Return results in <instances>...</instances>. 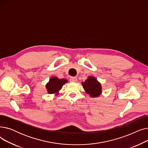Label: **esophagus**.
Masks as SVG:
<instances>
[{
    "label": "esophagus",
    "mask_w": 148,
    "mask_h": 148,
    "mask_svg": "<svg viewBox=\"0 0 148 148\" xmlns=\"http://www.w3.org/2000/svg\"><path fill=\"white\" fill-rule=\"evenodd\" d=\"M69 80L71 82H74L75 83V82H77V79L75 77H70V79H69Z\"/></svg>",
    "instance_id": "34e87169"
}]
</instances>
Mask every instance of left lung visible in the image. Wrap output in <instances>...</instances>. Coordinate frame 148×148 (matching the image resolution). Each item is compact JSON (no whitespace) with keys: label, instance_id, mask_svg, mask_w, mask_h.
I'll list each match as a JSON object with an SVG mask.
<instances>
[{"label":"left lung","instance_id":"obj_1","mask_svg":"<svg viewBox=\"0 0 148 148\" xmlns=\"http://www.w3.org/2000/svg\"><path fill=\"white\" fill-rule=\"evenodd\" d=\"M82 84L86 94L92 98H97L101 94V84L94 76H88V79L82 82Z\"/></svg>","mask_w":148,"mask_h":148}]
</instances>
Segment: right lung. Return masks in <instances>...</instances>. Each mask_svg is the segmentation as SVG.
Returning a JSON list of instances; mask_svg holds the SVG:
<instances>
[{
	"instance_id": "obj_1",
	"label": "right lung",
	"mask_w": 148,
	"mask_h": 148,
	"mask_svg": "<svg viewBox=\"0 0 148 148\" xmlns=\"http://www.w3.org/2000/svg\"><path fill=\"white\" fill-rule=\"evenodd\" d=\"M68 82L65 79H58V77H51L49 82L46 84L45 87L49 94H59V91L62 89L64 84Z\"/></svg>"
}]
</instances>
